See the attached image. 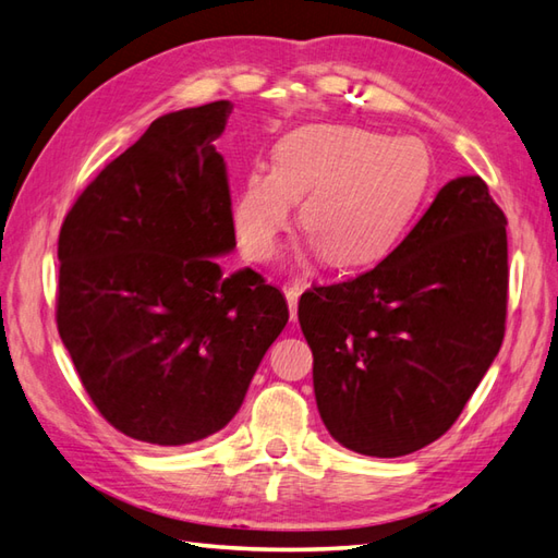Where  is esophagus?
<instances>
[{"label":"esophagus","instance_id":"esophagus-1","mask_svg":"<svg viewBox=\"0 0 558 558\" xmlns=\"http://www.w3.org/2000/svg\"><path fill=\"white\" fill-rule=\"evenodd\" d=\"M286 300H288V307H290V319L294 322V319H298V300H300V290H298V288H288V290H286Z\"/></svg>","mask_w":558,"mask_h":558}]
</instances>
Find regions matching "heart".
<instances>
[{"label": "heart", "mask_w": 558, "mask_h": 558, "mask_svg": "<svg viewBox=\"0 0 558 558\" xmlns=\"http://www.w3.org/2000/svg\"><path fill=\"white\" fill-rule=\"evenodd\" d=\"M433 159L413 137L355 125H304L272 149V171L256 167L239 191L232 222L248 260L276 256L301 201L300 225L326 264H377L407 232L430 189Z\"/></svg>", "instance_id": "1"}]
</instances>
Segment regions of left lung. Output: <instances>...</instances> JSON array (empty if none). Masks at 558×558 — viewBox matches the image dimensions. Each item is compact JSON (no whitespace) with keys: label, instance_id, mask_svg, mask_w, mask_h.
I'll use <instances>...</instances> for the list:
<instances>
[{"label":"left lung","instance_id":"left-lung-1","mask_svg":"<svg viewBox=\"0 0 558 558\" xmlns=\"http://www.w3.org/2000/svg\"><path fill=\"white\" fill-rule=\"evenodd\" d=\"M506 225L488 185L460 177L379 266L302 294L316 407L333 440L401 457L452 428L504 343Z\"/></svg>","mask_w":558,"mask_h":558}]
</instances>
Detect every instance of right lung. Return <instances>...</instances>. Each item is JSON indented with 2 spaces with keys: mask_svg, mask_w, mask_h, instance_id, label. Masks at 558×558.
I'll use <instances>...</instances> for the list:
<instances>
[{
  "mask_svg": "<svg viewBox=\"0 0 558 558\" xmlns=\"http://www.w3.org/2000/svg\"><path fill=\"white\" fill-rule=\"evenodd\" d=\"M232 104L157 118L86 185L58 239V331L101 416L177 447L222 430L288 324L278 288L217 256L236 246L213 142Z\"/></svg>",
  "mask_w": 558,
  "mask_h": 558,
  "instance_id": "obj_1",
  "label": "right lung"
}]
</instances>
